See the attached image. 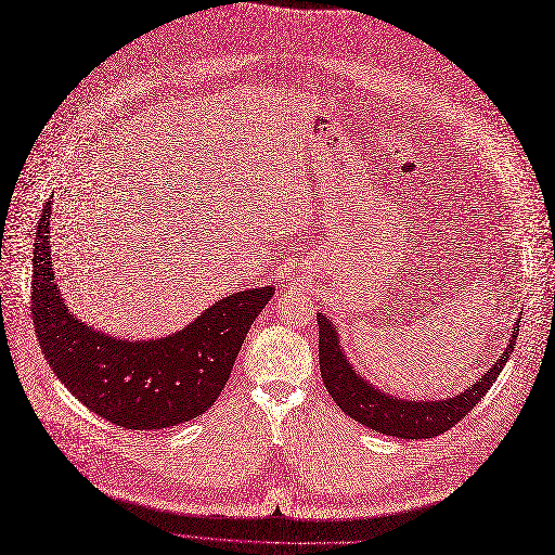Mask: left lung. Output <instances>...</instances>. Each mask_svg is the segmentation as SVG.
Returning <instances> with one entry per match:
<instances>
[{"mask_svg":"<svg viewBox=\"0 0 555 555\" xmlns=\"http://www.w3.org/2000/svg\"><path fill=\"white\" fill-rule=\"evenodd\" d=\"M319 359H321V375L325 388L330 390L336 406L354 417L359 425L371 427L379 434L395 436V438H434L444 434L447 429L456 427L459 422L481 402L483 395L496 382L499 373L513 352V346L519 334V325L515 327L508 348L501 354V359L490 367V371L465 392L454 395L450 400H436V402H406L395 400L392 395L373 388L365 384L357 371H352L346 354L340 352L338 336L330 325V319L319 313Z\"/></svg>","mask_w":555,"mask_h":555,"instance_id":"obj_1","label":"left lung"}]
</instances>
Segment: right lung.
<instances>
[{
	"label": "right lung",
	"instance_id": "add662e5",
	"mask_svg": "<svg viewBox=\"0 0 555 555\" xmlns=\"http://www.w3.org/2000/svg\"><path fill=\"white\" fill-rule=\"evenodd\" d=\"M51 201L44 203L31 278V315L51 371L76 400L124 429H165L217 402L242 343L275 288L232 294L157 340H117L76 321L59 296L49 255Z\"/></svg>",
	"mask_w": 555,
	"mask_h": 555
}]
</instances>
